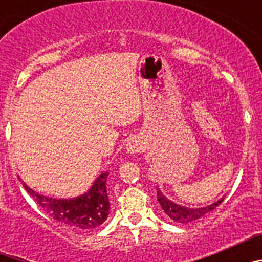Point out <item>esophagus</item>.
<instances>
[{"label": "esophagus", "mask_w": 262, "mask_h": 262, "mask_svg": "<svg viewBox=\"0 0 262 262\" xmlns=\"http://www.w3.org/2000/svg\"><path fill=\"white\" fill-rule=\"evenodd\" d=\"M140 149H142V144H140V142L136 140V139H131V140L127 143V154L136 155L140 152Z\"/></svg>", "instance_id": "34e87169"}]
</instances>
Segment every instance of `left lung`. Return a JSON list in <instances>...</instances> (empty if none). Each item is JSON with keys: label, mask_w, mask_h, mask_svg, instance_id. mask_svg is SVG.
I'll return each instance as SVG.
<instances>
[{"label": "left lung", "mask_w": 262, "mask_h": 262, "mask_svg": "<svg viewBox=\"0 0 262 262\" xmlns=\"http://www.w3.org/2000/svg\"><path fill=\"white\" fill-rule=\"evenodd\" d=\"M157 201L163 207L164 212L168 215V217L170 221L177 222V223H190V222L196 221L202 217L203 215H206L207 212L212 211V210L216 207L217 205H221L223 202V198H221L216 202L211 203L209 206H205V207H196V209H190V207H185V206L177 205V203L172 202L170 200H168L159 187H157Z\"/></svg>", "instance_id": "left-lung-1"}]
</instances>
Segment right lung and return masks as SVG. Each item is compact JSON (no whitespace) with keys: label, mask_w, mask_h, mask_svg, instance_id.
Masks as SVG:
<instances>
[{"label":"right lung","mask_w":262,"mask_h":262,"mask_svg":"<svg viewBox=\"0 0 262 262\" xmlns=\"http://www.w3.org/2000/svg\"><path fill=\"white\" fill-rule=\"evenodd\" d=\"M108 172L102 173L97 177L89 190L76 198H51L41 195L27 186L22 181L23 187L27 193L36 201L46 214L55 221L72 228L78 230H92L101 226L107 219L110 202H108L106 181Z\"/></svg>","instance_id":"obj_1"}]
</instances>
